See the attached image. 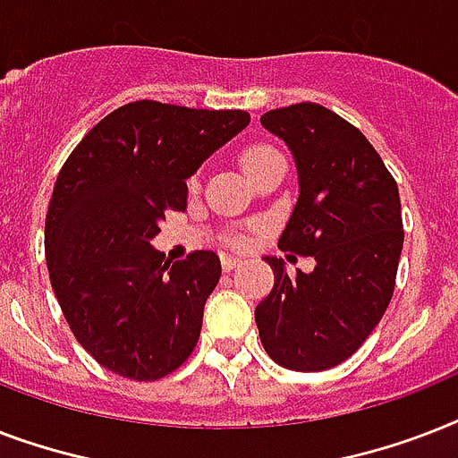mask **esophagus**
<instances>
[{
  "mask_svg": "<svg viewBox=\"0 0 458 458\" xmlns=\"http://www.w3.org/2000/svg\"><path fill=\"white\" fill-rule=\"evenodd\" d=\"M221 264H223V271H233V268H237L242 261H240L237 257H223Z\"/></svg>",
  "mask_w": 458,
  "mask_h": 458,
  "instance_id": "1",
  "label": "esophagus"
}]
</instances>
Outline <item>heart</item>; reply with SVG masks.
<instances>
[{
    "label": "heart",
    "instance_id": "obj_1",
    "mask_svg": "<svg viewBox=\"0 0 458 458\" xmlns=\"http://www.w3.org/2000/svg\"><path fill=\"white\" fill-rule=\"evenodd\" d=\"M280 157V152L276 149V147L271 145H250L247 149H242V154H240V161H242V168L247 173H254L257 168H261V165L266 164V161H271V158ZM235 244H240V240H233Z\"/></svg>",
    "mask_w": 458,
    "mask_h": 458
}]
</instances>
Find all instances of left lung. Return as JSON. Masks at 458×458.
Here are the masks:
<instances>
[{
	"mask_svg": "<svg viewBox=\"0 0 458 458\" xmlns=\"http://www.w3.org/2000/svg\"><path fill=\"white\" fill-rule=\"evenodd\" d=\"M261 123L285 140L300 173L278 247L313 257L316 268L287 276L283 259L266 257L276 283L254 311L259 337L285 369L327 370L361 347L394 293L404 244L397 182L366 135L320 104L266 111Z\"/></svg>",
	"mask_w": 458,
	"mask_h": 458,
	"instance_id": "left-lung-1",
	"label": "left lung"
}]
</instances>
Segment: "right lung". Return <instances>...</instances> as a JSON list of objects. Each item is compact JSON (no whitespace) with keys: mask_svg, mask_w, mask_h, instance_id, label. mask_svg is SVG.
<instances>
[{"mask_svg":"<svg viewBox=\"0 0 458 458\" xmlns=\"http://www.w3.org/2000/svg\"><path fill=\"white\" fill-rule=\"evenodd\" d=\"M247 123L242 109L140 99L102 118L59 171L45 221L49 280L75 340L116 376L152 383L197 347L221 259L197 250L168 264L149 240L185 208V180Z\"/></svg>","mask_w":458,"mask_h":458,"instance_id":"right-lung-1","label":"right lung"}]
</instances>
